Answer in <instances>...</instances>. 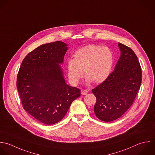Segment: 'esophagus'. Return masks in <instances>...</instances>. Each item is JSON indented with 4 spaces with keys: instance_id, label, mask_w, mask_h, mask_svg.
<instances>
[{
    "instance_id": "obj_1",
    "label": "esophagus",
    "mask_w": 155,
    "mask_h": 155,
    "mask_svg": "<svg viewBox=\"0 0 155 155\" xmlns=\"http://www.w3.org/2000/svg\"><path fill=\"white\" fill-rule=\"evenodd\" d=\"M81 95H86V94H87L88 91H86V90H83V89H82V90L81 91Z\"/></svg>"
}]
</instances>
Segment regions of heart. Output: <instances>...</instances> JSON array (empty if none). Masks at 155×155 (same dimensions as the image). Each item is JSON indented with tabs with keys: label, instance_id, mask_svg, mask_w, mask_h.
I'll return each instance as SVG.
<instances>
[{
	"label": "heart",
	"instance_id": "b5f03b06",
	"mask_svg": "<svg viewBox=\"0 0 155 155\" xmlns=\"http://www.w3.org/2000/svg\"><path fill=\"white\" fill-rule=\"evenodd\" d=\"M73 57V60L68 63L67 71L69 80L74 85L78 84L83 71L87 83H103L110 75L114 63V55L109 48L94 45L82 47Z\"/></svg>",
	"mask_w": 155,
	"mask_h": 155
}]
</instances>
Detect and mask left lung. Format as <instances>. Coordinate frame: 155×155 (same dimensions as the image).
Returning <instances> with one entry per match:
<instances>
[{
	"instance_id": "obj_1",
	"label": "left lung",
	"mask_w": 155,
	"mask_h": 155,
	"mask_svg": "<svg viewBox=\"0 0 155 155\" xmlns=\"http://www.w3.org/2000/svg\"><path fill=\"white\" fill-rule=\"evenodd\" d=\"M118 47L121 55L114 71L92 89L97 98L95 114L105 122L119 118L130 108L142 81L141 68L134 51L120 43Z\"/></svg>"
}]
</instances>
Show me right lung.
I'll return each mask as SVG.
<instances>
[{"label": "right lung", "instance_id": "1", "mask_svg": "<svg viewBox=\"0 0 155 155\" xmlns=\"http://www.w3.org/2000/svg\"><path fill=\"white\" fill-rule=\"evenodd\" d=\"M68 45L62 41L43 44L23 59L17 87L23 109L34 118L51 125L61 121L80 90L68 85L63 70Z\"/></svg>", "mask_w": 155, "mask_h": 155}]
</instances>
